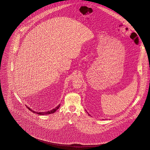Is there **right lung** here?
Masks as SVG:
<instances>
[{
  "mask_svg": "<svg viewBox=\"0 0 150 150\" xmlns=\"http://www.w3.org/2000/svg\"><path fill=\"white\" fill-rule=\"evenodd\" d=\"M60 104L58 105L55 108H54V109H53V110H51V111H47V112H36V113L37 114H38V115H48V114H53V113H54L57 110H58V108H59V107H60ZM27 108H28V110H30V111H33V112H34L35 113V111H33V110H31V108H30L29 107H27Z\"/></svg>",
  "mask_w": 150,
  "mask_h": 150,
  "instance_id": "obj_1",
  "label": "right lung"
}]
</instances>
